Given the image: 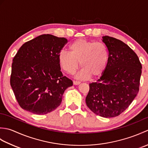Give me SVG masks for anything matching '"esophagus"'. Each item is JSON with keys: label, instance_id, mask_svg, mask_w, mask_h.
Returning <instances> with one entry per match:
<instances>
[{"label": "esophagus", "instance_id": "obj_1", "mask_svg": "<svg viewBox=\"0 0 148 148\" xmlns=\"http://www.w3.org/2000/svg\"><path fill=\"white\" fill-rule=\"evenodd\" d=\"M81 83L80 81H73V84L74 85H78V84H79Z\"/></svg>", "mask_w": 148, "mask_h": 148}]
</instances>
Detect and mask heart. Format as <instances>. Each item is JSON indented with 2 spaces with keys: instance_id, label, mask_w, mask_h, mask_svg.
Listing matches in <instances>:
<instances>
[{
  "instance_id": "b5f03b06",
  "label": "heart",
  "mask_w": 148,
  "mask_h": 148,
  "mask_svg": "<svg viewBox=\"0 0 148 148\" xmlns=\"http://www.w3.org/2000/svg\"><path fill=\"white\" fill-rule=\"evenodd\" d=\"M69 49V52L62 51L58 55L59 65L68 74H74L79 62L83 69L77 77L81 79L99 76L106 69L109 52L104 43L79 39L72 42Z\"/></svg>"
}]
</instances>
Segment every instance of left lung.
<instances>
[{"label":"left lung","mask_w":148,"mask_h":148,"mask_svg":"<svg viewBox=\"0 0 148 148\" xmlns=\"http://www.w3.org/2000/svg\"><path fill=\"white\" fill-rule=\"evenodd\" d=\"M102 42L109 51L108 65L97 82L90 84L86 103L97 115L112 118L125 111L137 95L142 65L121 40L106 36Z\"/></svg>","instance_id":"1"}]
</instances>
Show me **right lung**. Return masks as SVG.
Returning a JSON list of instances; mask_svg holds the SVG:
<instances>
[{
	"mask_svg": "<svg viewBox=\"0 0 148 148\" xmlns=\"http://www.w3.org/2000/svg\"><path fill=\"white\" fill-rule=\"evenodd\" d=\"M67 42L64 37L43 34L21 46L12 60L10 84L22 109L42 115L60 105L72 81L64 76L58 55Z\"/></svg>",
	"mask_w": 148,
	"mask_h": 148,
	"instance_id": "right-lung-1",
	"label": "right lung"
}]
</instances>
